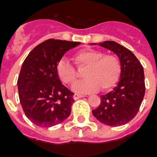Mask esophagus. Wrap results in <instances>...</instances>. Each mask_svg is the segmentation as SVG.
I'll return each mask as SVG.
<instances>
[{"label": "esophagus", "mask_w": 157, "mask_h": 157, "mask_svg": "<svg viewBox=\"0 0 157 157\" xmlns=\"http://www.w3.org/2000/svg\"><path fill=\"white\" fill-rule=\"evenodd\" d=\"M83 95H81V94H75L74 95V100H78L79 99V98H83Z\"/></svg>", "instance_id": "34e87169"}]
</instances>
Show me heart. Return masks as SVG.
Listing matches in <instances>:
<instances>
[{
  "label": "heart",
  "instance_id": "1",
  "mask_svg": "<svg viewBox=\"0 0 157 157\" xmlns=\"http://www.w3.org/2000/svg\"><path fill=\"white\" fill-rule=\"evenodd\" d=\"M74 61L79 69H84V79L74 84L73 90L80 94L97 91L99 87L102 91L112 88L118 81L121 74V63L113 55H103L96 49H84L74 55ZM59 79L67 85L74 84L78 78L76 69L69 61L61 59L57 64Z\"/></svg>",
  "mask_w": 157,
  "mask_h": 157
}]
</instances>
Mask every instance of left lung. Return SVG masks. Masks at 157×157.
<instances>
[{
	"label": "left lung",
	"instance_id": "left-lung-1",
	"mask_svg": "<svg viewBox=\"0 0 157 157\" xmlns=\"http://www.w3.org/2000/svg\"><path fill=\"white\" fill-rule=\"evenodd\" d=\"M99 44L118 56L122 70L117 86L101 96V103L93 110V114L108 126H122L135 117L144 98L143 67L132 52L115 41H104Z\"/></svg>",
	"mask_w": 157,
	"mask_h": 157
}]
</instances>
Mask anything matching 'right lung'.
I'll return each mask as SVG.
<instances>
[{
  "mask_svg": "<svg viewBox=\"0 0 157 157\" xmlns=\"http://www.w3.org/2000/svg\"><path fill=\"white\" fill-rule=\"evenodd\" d=\"M81 43L49 39L32 49L19 74V98L25 116L36 126L49 128L71 113L74 93L61 83L58 63L66 51Z\"/></svg>",
  "mask_w": 157,
  "mask_h": 157,
  "instance_id": "right-lung-1",
  "label": "right lung"
}]
</instances>
